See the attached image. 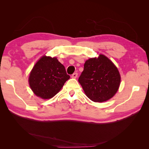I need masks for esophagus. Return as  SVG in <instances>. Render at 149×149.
<instances>
[{"label": "esophagus", "instance_id": "obj_1", "mask_svg": "<svg viewBox=\"0 0 149 149\" xmlns=\"http://www.w3.org/2000/svg\"><path fill=\"white\" fill-rule=\"evenodd\" d=\"M71 77L73 78H76L78 77V73H74L73 74L71 75Z\"/></svg>", "mask_w": 149, "mask_h": 149}]
</instances>
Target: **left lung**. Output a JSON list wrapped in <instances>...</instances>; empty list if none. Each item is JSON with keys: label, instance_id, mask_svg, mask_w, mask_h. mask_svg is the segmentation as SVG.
I'll use <instances>...</instances> for the list:
<instances>
[{"label": "left lung", "instance_id": "obj_1", "mask_svg": "<svg viewBox=\"0 0 149 149\" xmlns=\"http://www.w3.org/2000/svg\"><path fill=\"white\" fill-rule=\"evenodd\" d=\"M78 81L86 96L94 102L109 100L118 91L120 83L119 71L109 58L100 55L85 62Z\"/></svg>", "mask_w": 149, "mask_h": 149}]
</instances>
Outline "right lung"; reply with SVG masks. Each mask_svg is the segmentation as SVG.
<instances>
[{
    "label": "right lung",
    "instance_id": "1",
    "mask_svg": "<svg viewBox=\"0 0 149 149\" xmlns=\"http://www.w3.org/2000/svg\"><path fill=\"white\" fill-rule=\"evenodd\" d=\"M70 78L56 58L43 56L33 66L29 81L35 95L45 100L55 96Z\"/></svg>",
    "mask_w": 149,
    "mask_h": 149
}]
</instances>
